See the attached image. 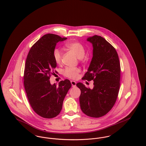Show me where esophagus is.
Here are the masks:
<instances>
[{
	"mask_svg": "<svg viewBox=\"0 0 146 146\" xmlns=\"http://www.w3.org/2000/svg\"><path fill=\"white\" fill-rule=\"evenodd\" d=\"M70 83H71V84L72 87H75L76 86V82L75 81H73V80H71L70 81Z\"/></svg>",
	"mask_w": 146,
	"mask_h": 146,
	"instance_id": "34e87169",
	"label": "esophagus"
}]
</instances>
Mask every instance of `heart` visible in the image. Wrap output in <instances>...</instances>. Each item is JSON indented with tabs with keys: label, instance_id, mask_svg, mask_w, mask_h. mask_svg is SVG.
Segmentation results:
<instances>
[{
	"label": "heart",
	"instance_id": "obj_1",
	"mask_svg": "<svg viewBox=\"0 0 146 146\" xmlns=\"http://www.w3.org/2000/svg\"><path fill=\"white\" fill-rule=\"evenodd\" d=\"M66 47L73 52L77 56L79 59H82L85 55L86 50L84 46L78 42L72 41L67 43L66 45ZM53 57L55 62L57 64H60L62 61V54L60 50L58 48H55L53 52ZM80 72L79 69L76 68L68 67L64 69V74L67 77L71 79H76L78 77V74Z\"/></svg>",
	"mask_w": 146,
	"mask_h": 146
}]
</instances>
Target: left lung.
I'll return each instance as SVG.
<instances>
[{
	"label": "left lung",
	"mask_w": 146,
	"mask_h": 146,
	"mask_svg": "<svg viewBox=\"0 0 146 146\" xmlns=\"http://www.w3.org/2000/svg\"><path fill=\"white\" fill-rule=\"evenodd\" d=\"M92 44L93 57L83 78L93 80L92 89L82 83L76 86L80 89L79 97L82 111L88 116L100 117L109 111L117 99L120 80V63L115 48L104 38L95 35L87 38Z\"/></svg>",
	"instance_id": "1"
}]
</instances>
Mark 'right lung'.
I'll return each instance as SVG.
<instances>
[{"label": "right lung", "mask_w": 146, "mask_h": 146, "mask_svg": "<svg viewBox=\"0 0 146 146\" xmlns=\"http://www.w3.org/2000/svg\"><path fill=\"white\" fill-rule=\"evenodd\" d=\"M57 35H44L31 48L24 70V86L29 102L34 111L40 116L51 119L57 116L72 84L68 79L58 84H51L50 77L57 63L53 52L57 43L66 40Z\"/></svg>", "instance_id": "add662e5"}]
</instances>
